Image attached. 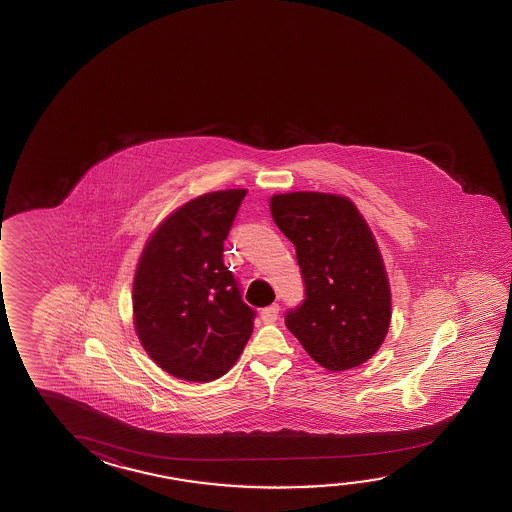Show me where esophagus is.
<instances>
[{"mask_svg": "<svg viewBox=\"0 0 512 512\" xmlns=\"http://www.w3.org/2000/svg\"><path fill=\"white\" fill-rule=\"evenodd\" d=\"M277 316H279V306L274 304V306H268L261 311V320L265 321V323H274L277 320Z\"/></svg>", "mask_w": 512, "mask_h": 512, "instance_id": "34e87169", "label": "esophagus"}]
</instances>
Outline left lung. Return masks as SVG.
Returning <instances> with one entry per match:
<instances>
[{
    "instance_id": "8db88e82",
    "label": "left lung",
    "mask_w": 512,
    "mask_h": 512,
    "mask_svg": "<svg viewBox=\"0 0 512 512\" xmlns=\"http://www.w3.org/2000/svg\"><path fill=\"white\" fill-rule=\"evenodd\" d=\"M297 251L306 298L284 323L311 359L346 371L371 359L390 325V284L371 229L350 199L325 192L270 198Z\"/></svg>"
}]
</instances>
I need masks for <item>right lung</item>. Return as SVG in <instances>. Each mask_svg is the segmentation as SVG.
I'll return each mask as SVG.
<instances>
[{
  "label": "right lung",
  "mask_w": 512,
  "mask_h": 512,
  "mask_svg": "<svg viewBox=\"0 0 512 512\" xmlns=\"http://www.w3.org/2000/svg\"><path fill=\"white\" fill-rule=\"evenodd\" d=\"M245 189L203 194L168 215L141 252L132 309L146 353L185 382L228 373L252 334L254 311L222 261Z\"/></svg>",
  "instance_id": "1"
}]
</instances>
